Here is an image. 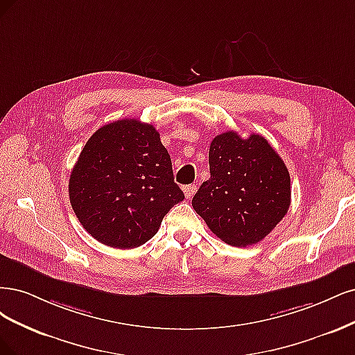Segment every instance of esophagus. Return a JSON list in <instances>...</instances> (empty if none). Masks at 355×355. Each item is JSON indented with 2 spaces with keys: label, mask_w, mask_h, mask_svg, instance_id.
Returning <instances> with one entry per match:
<instances>
[{
  "label": "esophagus",
  "mask_w": 355,
  "mask_h": 355,
  "mask_svg": "<svg viewBox=\"0 0 355 355\" xmlns=\"http://www.w3.org/2000/svg\"><path fill=\"white\" fill-rule=\"evenodd\" d=\"M196 190H198L196 184H189V186L182 187V191H184V196H186L187 199H191V198L194 196V193H196Z\"/></svg>",
  "instance_id": "obj_1"
}]
</instances>
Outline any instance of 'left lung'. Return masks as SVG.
Wrapping results in <instances>:
<instances>
[{
    "instance_id": "left-lung-1",
    "label": "left lung",
    "mask_w": 355,
    "mask_h": 355,
    "mask_svg": "<svg viewBox=\"0 0 355 355\" xmlns=\"http://www.w3.org/2000/svg\"><path fill=\"white\" fill-rule=\"evenodd\" d=\"M209 171L211 178L191 205L223 242L239 248L258 243L288 214L289 171L262 135H216L209 146Z\"/></svg>"
}]
</instances>
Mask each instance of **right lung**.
Instances as JSON below:
<instances>
[{"mask_svg":"<svg viewBox=\"0 0 355 355\" xmlns=\"http://www.w3.org/2000/svg\"><path fill=\"white\" fill-rule=\"evenodd\" d=\"M69 199L96 240L131 249L157 233L184 193L153 125L119 119L89 137L71 173Z\"/></svg>","mask_w":355,"mask_h":355,"instance_id":"add662e5","label":"right lung"}]
</instances>
